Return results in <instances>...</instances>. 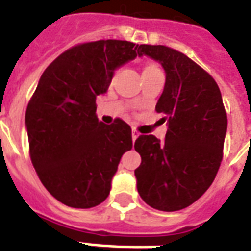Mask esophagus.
Here are the masks:
<instances>
[{
	"label": "esophagus",
	"instance_id": "obj_1",
	"mask_svg": "<svg viewBox=\"0 0 251 251\" xmlns=\"http://www.w3.org/2000/svg\"><path fill=\"white\" fill-rule=\"evenodd\" d=\"M139 132H138V131H136V129H132V140H136V138H138V136H139Z\"/></svg>",
	"mask_w": 251,
	"mask_h": 251
}]
</instances>
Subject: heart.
<instances>
[{
	"instance_id": "heart-1",
	"label": "heart",
	"mask_w": 251,
	"mask_h": 251,
	"mask_svg": "<svg viewBox=\"0 0 251 251\" xmlns=\"http://www.w3.org/2000/svg\"><path fill=\"white\" fill-rule=\"evenodd\" d=\"M155 69H158V67H155V66H147L145 69V72H147V70H155Z\"/></svg>"
}]
</instances>
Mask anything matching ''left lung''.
I'll return each instance as SVG.
<instances>
[{
  "label": "left lung",
  "mask_w": 251,
  "mask_h": 251,
  "mask_svg": "<svg viewBox=\"0 0 251 251\" xmlns=\"http://www.w3.org/2000/svg\"><path fill=\"white\" fill-rule=\"evenodd\" d=\"M142 55L158 60L166 73L155 111L169 127L162 142L154 135L135 140L142 157L136 186L146 204L173 212L189 207L214 182L223 158L227 113L218 83L185 54L140 44Z\"/></svg>",
  "instance_id": "8db88e82"
}]
</instances>
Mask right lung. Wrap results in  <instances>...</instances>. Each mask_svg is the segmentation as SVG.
I'll use <instances>...</instances> for the list:
<instances>
[{"label": "right lung", "instance_id": "right-lung-1", "mask_svg": "<svg viewBox=\"0 0 251 251\" xmlns=\"http://www.w3.org/2000/svg\"><path fill=\"white\" fill-rule=\"evenodd\" d=\"M139 49L112 39L77 44L44 70L28 102L32 165L46 189L67 207L104 201L120 158L132 149L131 127L119 117L112 124L99 122L96 99Z\"/></svg>", "mask_w": 251, "mask_h": 251}]
</instances>
